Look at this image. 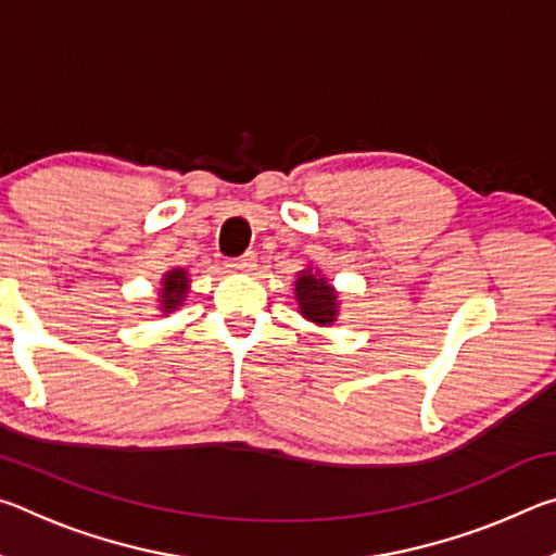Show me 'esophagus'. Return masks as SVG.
I'll return each instance as SVG.
<instances>
[{
	"mask_svg": "<svg viewBox=\"0 0 556 556\" xmlns=\"http://www.w3.org/2000/svg\"><path fill=\"white\" fill-rule=\"evenodd\" d=\"M255 252H244L242 257H232V260H225V269L228 271H250L255 267Z\"/></svg>",
	"mask_w": 556,
	"mask_h": 556,
	"instance_id": "obj_1",
	"label": "esophagus"
}]
</instances>
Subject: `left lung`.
<instances>
[{"label": "left lung", "mask_w": 556, "mask_h": 556, "mask_svg": "<svg viewBox=\"0 0 556 556\" xmlns=\"http://www.w3.org/2000/svg\"><path fill=\"white\" fill-rule=\"evenodd\" d=\"M296 299L299 308L308 321L318 326L333 324L336 318V291L326 285V279L312 275V271H301L296 279Z\"/></svg>", "instance_id": "left-lung-1"}]
</instances>
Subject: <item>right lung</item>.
<instances>
[{"instance_id":"1","label":"right lung","mask_w":556,"mask_h":556,"mask_svg":"<svg viewBox=\"0 0 556 556\" xmlns=\"http://www.w3.org/2000/svg\"><path fill=\"white\" fill-rule=\"evenodd\" d=\"M186 289H188L186 271L184 269L168 271L166 279H164V299H162V304H164L166 312H172V308L178 306V301L184 299Z\"/></svg>"}]
</instances>
